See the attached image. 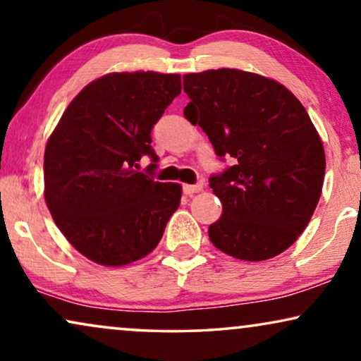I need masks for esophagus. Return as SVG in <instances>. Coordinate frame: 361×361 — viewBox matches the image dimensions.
I'll return each mask as SVG.
<instances>
[{
    "label": "esophagus",
    "mask_w": 361,
    "mask_h": 361,
    "mask_svg": "<svg viewBox=\"0 0 361 361\" xmlns=\"http://www.w3.org/2000/svg\"><path fill=\"white\" fill-rule=\"evenodd\" d=\"M182 189H184V194L185 195H192V194H197V192H202L204 190V185L202 184H184V187H182Z\"/></svg>",
    "instance_id": "1"
}]
</instances>
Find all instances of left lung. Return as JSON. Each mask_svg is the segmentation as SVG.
Returning <instances> with one entry per match:
<instances>
[{"mask_svg":"<svg viewBox=\"0 0 361 361\" xmlns=\"http://www.w3.org/2000/svg\"><path fill=\"white\" fill-rule=\"evenodd\" d=\"M184 116L235 166L210 177L221 216L209 226L215 248L264 261L289 248L322 194L325 152L314 123L283 83L238 68L185 73Z\"/></svg>","mask_w":361,"mask_h":361,"instance_id":"left-lung-1","label":"left lung"}]
</instances>
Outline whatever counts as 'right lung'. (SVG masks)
<instances>
[{
  "label": "right lung",
  "mask_w": 361,
  "mask_h": 361,
  "mask_svg": "<svg viewBox=\"0 0 361 361\" xmlns=\"http://www.w3.org/2000/svg\"><path fill=\"white\" fill-rule=\"evenodd\" d=\"M179 73L111 72L83 87L44 152V199L78 253L120 268L156 248L177 210L182 185L135 167L156 154L151 130L177 95Z\"/></svg>",
  "instance_id": "1"
}]
</instances>
